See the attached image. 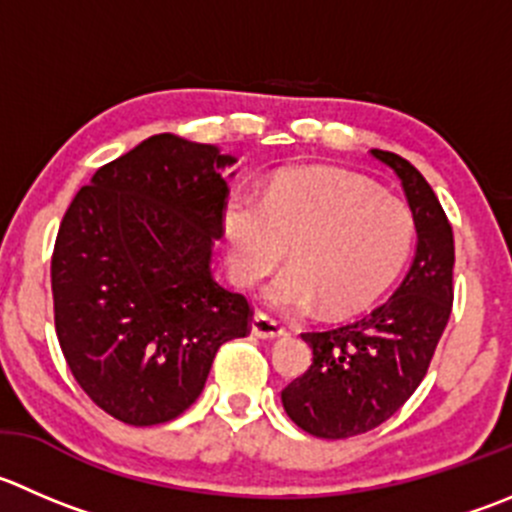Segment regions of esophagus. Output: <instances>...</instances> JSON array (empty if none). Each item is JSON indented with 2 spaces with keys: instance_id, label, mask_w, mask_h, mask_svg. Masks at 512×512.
<instances>
[{
  "instance_id": "esophagus-1",
  "label": "esophagus",
  "mask_w": 512,
  "mask_h": 512,
  "mask_svg": "<svg viewBox=\"0 0 512 512\" xmlns=\"http://www.w3.org/2000/svg\"><path fill=\"white\" fill-rule=\"evenodd\" d=\"M250 330L252 335L262 337V340H275V337L285 335V327L277 320H272L270 315H265V312H255V315H252Z\"/></svg>"
}]
</instances>
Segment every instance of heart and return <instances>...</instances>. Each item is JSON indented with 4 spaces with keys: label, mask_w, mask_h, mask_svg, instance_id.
<instances>
[{
    "label": "heart",
    "mask_w": 512,
    "mask_h": 512,
    "mask_svg": "<svg viewBox=\"0 0 512 512\" xmlns=\"http://www.w3.org/2000/svg\"><path fill=\"white\" fill-rule=\"evenodd\" d=\"M413 212L375 185L340 170L277 175L265 200L235 190L222 207L227 272L242 287L260 282L290 245L292 265L262 290L285 315L322 302L350 315L390 285L413 245Z\"/></svg>",
    "instance_id": "heart-1"
}]
</instances>
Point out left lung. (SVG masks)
Here are the masks:
<instances>
[{
	"label": "left lung",
	"instance_id": "obj_1",
	"mask_svg": "<svg viewBox=\"0 0 512 512\" xmlns=\"http://www.w3.org/2000/svg\"><path fill=\"white\" fill-rule=\"evenodd\" d=\"M372 157L398 175L413 212L418 247L395 295L355 322L302 332L310 370L282 390L292 423L340 440L382 425L418 390L453 310V227L425 177L395 152Z\"/></svg>",
	"mask_w": 512,
	"mask_h": 512
}]
</instances>
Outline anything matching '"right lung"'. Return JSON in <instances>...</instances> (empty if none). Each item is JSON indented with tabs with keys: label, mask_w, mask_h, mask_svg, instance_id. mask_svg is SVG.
Instances as JSON below:
<instances>
[{
	"label": "right lung",
	"mask_w": 512,
	"mask_h": 512,
	"mask_svg": "<svg viewBox=\"0 0 512 512\" xmlns=\"http://www.w3.org/2000/svg\"><path fill=\"white\" fill-rule=\"evenodd\" d=\"M235 162L165 132L99 167L64 212L52 255L59 347L79 388L122 423L175 420L220 345L250 335V302L210 270Z\"/></svg>",
	"instance_id": "add662e5"
}]
</instances>
